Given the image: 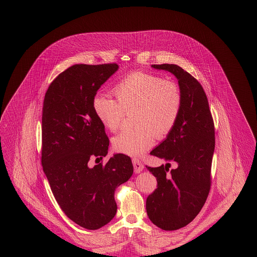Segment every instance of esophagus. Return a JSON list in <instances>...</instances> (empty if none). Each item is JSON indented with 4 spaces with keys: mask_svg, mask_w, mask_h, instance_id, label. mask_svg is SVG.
<instances>
[{
    "mask_svg": "<svg viewBox=\"0 0 257 257\" xmlns=\"http://www.w3.org/2000/svg\"><path fill=\"white\" fill-rule=\"evenodd\" d=\"M133 164H134V168H135V172L136 173L142 172L144 170V168H145V165L138 158H134L133 159Z\"/></svg>",
    "mask_w": 257,
    "mask_h": 257,
    "instance_id": "esophagus-1",
    "label": "esophagus"
}]
</instances>
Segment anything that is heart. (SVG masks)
Segmentation results:
<instances>
[{"mask_svg": "<svg viewBox=\"0 0 257 257\" xmlns=\"http://www.w3.org/2000/svg\"><path fill=\"white\" fill-rule=\"evenodd\" d=\"M116 100L98 94L93 109L100 121L111 133L122 124L125 112L134 111L137 125L112 139V147L130 156H140L175 128L183 105L180 86L155 74L136 71L127 74L113 87Z\"/></svg>", "mask_w": 257, "mask_h": 257, "instance_id": "obj_1", "label": "heart"}]
</instances>
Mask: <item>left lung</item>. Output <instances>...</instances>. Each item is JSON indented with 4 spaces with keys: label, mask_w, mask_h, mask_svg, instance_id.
I'll list each match as a JSON object with an SVG mask.
<instances>
[{
    "label": "left lung",
    "mask_w": 257,
    "mask_h": 257,
    "mask_svg": "<svg viewBox=\"0 0 257 257\" xmlns=\"http://www.w3.org/2000/svg\"><path fill=\"white\" fill-rule=\"evenodd\" d=\"M175 75L183 94L179 120L166 140L150 154L174 162L147 169L157 188L147 199L149 220L164 230H176L196 218L211 189L215 125L207 95L192 75L175 64H154Z\"/></svg>",
    "instance_id": "1"
}]
</instances>
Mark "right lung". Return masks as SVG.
<instances>
[{
  "mask_svg": "<svg viewBox=\"0 0 257 257\" xmlns=\"http://www.w3.org/2000/svg\"><path fill=\"white\" fill-rule=\"evenodd\" d=\"M117 68L116 63L75 64L51 82L43 101V171L64 214L87 229H98L114 217V191L134 172L131 158L119 153L105 165L89 166L91 158L107 155L110 143L93 100Z\"/></svg>",
  "mask_w": 257,
  "mask_h": 257,
  "instance_id": "1",
  "label": "right lung"
}]
</instances>
